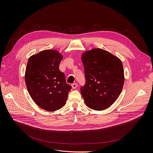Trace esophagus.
I'll return each mask as SVG.
<instances>
[{
    "label": "esophagus",
    "mask_w": 153,
    "mask_h": 153,
    "mask_svg": "<svg viewBox=\"0 0 153 153\" xmlns=\"http://www.w3.org/2000/svg\"><path fill=\"white\" fill-rule=\"evenodd\" d=\"M71 86H72V88L73 89H76L77 87V83H74V84H72Z\"/></svg>",
    "instance_id": "obj_1"
}]
</instances>
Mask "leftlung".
<instances>
[{"label":"left lung","instance_id":"left-lung-1","mask_svg":"<svg viewBox=\"0 0 153 153\" xmlns=\"http://www.w3.org/2000/svg\"><path fill=\"white\" fill-rule=\"evenodd\" d=\"M85 84L80 93L85 104L94 110L112 105L120 94L124 81L119 58L105 50L96 48L82 55Z\"/></svg>","mask_w":153,"mask_h":153}]
</instances>
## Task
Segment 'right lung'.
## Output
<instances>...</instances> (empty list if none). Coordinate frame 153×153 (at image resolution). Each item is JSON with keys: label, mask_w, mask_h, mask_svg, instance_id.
I'll return each mask as SVG.
<instances>
[{"label": "right lung", "mask_w": 153, "mask_h": 153, "mask_svg": "<svg viewBox=\"0 0 153 153\" xmlns=\"http://www.w3.org/2000/svg\"><path fill=\"white\" fill-rule=\"evenodd\" d=\"M63 56L57 51L44 50L29 59L25 81L29 94L41 108L49 112L63 107L71 86L59 70Z\"/></svg>", "instance_id": "obj_1"}]
</instances>
